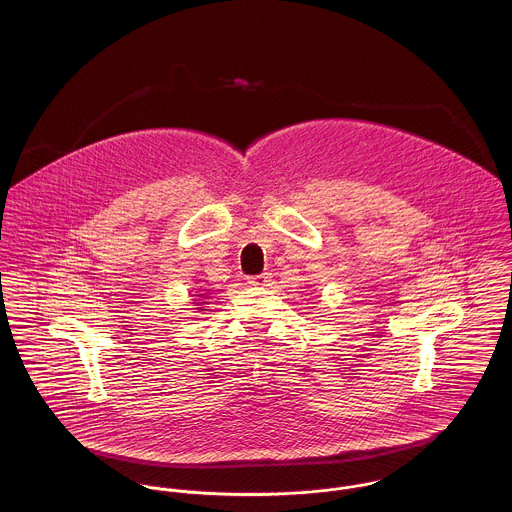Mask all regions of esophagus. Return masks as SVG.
Masks as SVG:
<instances>
[{
  "instance_id": "obj_1",
  "label": "esophagus",
  "mask_w": 512,
  "mask_h": 512,
  "mask_svg": "<svg viewBox=\"0 0 512 512\" xmlns=\"http://www.w3.org/2000/svg\"><path fill=\"white\" fill-rule=\"evenodd\" d=\"M270 278H272L270 274H258V276H250V278H248V284H250V286H266V284L270 282Z\"/></svg>"
}]
</instances>
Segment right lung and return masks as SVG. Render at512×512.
<instances>
[{
  "label": "right lung",
  "mask_w": 512,
  "mask_h": 512,
  "mask_svg": "<svg viewBox=\"0 0 512 512\" xmlns=\"http://www.w3.org/2000/svg\"><path fill=\"white\" fill-rule=\"evenodd\" d=\"M201 295H205V293H201ZM203 303H207V301H199L197 305H203ZM197 309H199V311H207V309H203V307H197Z\"/></svg>",
  "instance_id": "obj_1"
}]
</instances>
